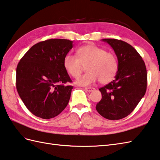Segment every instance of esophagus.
Instances as JSON below:
<instances>
[{
    "mask_svg": "<svg viewBox=\"0 0 160 160\" xmlns=\"http://www.w3.org/2000/svg\"><path fill=\"white\" fill-rule=\"evenodd\" d=\"M84 89L88 92H91V91L95 90V88L93 87H85Z\"/></svg>",
    "mask_w": 160,
    "mask_h": 160,
    "instance_id": "obj_1",
    "label": "esophagus"
}]
</instances>
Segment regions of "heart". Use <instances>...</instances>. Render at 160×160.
<instances>
[{
    "mask_svg": "<svg viewBox=\"0 0 160 160\" xmlns=\"http://www.w3.org/2000/svg\"><path fill=\"white\" fill-rule=\"evenodd\" d=\"M77 57L71 53L67 54L63 59V66L66 72L73 78H77L86 66L87 72L76 80V84L86 87L99 81L107 84L116 76L118 63L117 57L110 52L94 44H87L79 48Z\"/></svg>",
    "mask_w": 160,
    "mask_h": 160,
    "instance_id": "heart-1",
    "label": "heart"
}]
</instances>
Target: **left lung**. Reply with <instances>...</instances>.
<instances>
[{
  "instance_id": "left-lung-1",
  "label": "left lung",
  "mask_w": 160,
  "mask_h": 160,
  "mask_svg": "<svg viewBox=\"0 0 160 160\" xmlns=\"http://www.w3.org/2000/svg\"><path fill=\"white\" fill-rule=\"evenodd\" d=\"M102 41L112 48L118 69L114 80L99 89L102 98L96 105V110L107 119H121L135 109L145 94L146 66L138 52L127 42L116 39Z\"/></svg>"
}]
</instances>
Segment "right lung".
I'll list each match as a JSON object with an SVG mask.
<instances>
[{"label": "right lung", "mask_w": 160, "mask_h": 160, "mask_svg": "<svg viewBox=\"0 0 160 160\" xmlns=\"http://www.w3.org/2000/svg\"><path fill=\"white\" fill-rule=\"evenodd\" d=\"M73 48L68 39H51L32 46L16 69V88L26 107L36 117L54 118L68 106L73 86L63 66Z\"/></svg>", "instance_id": "1"}]
</instances>
